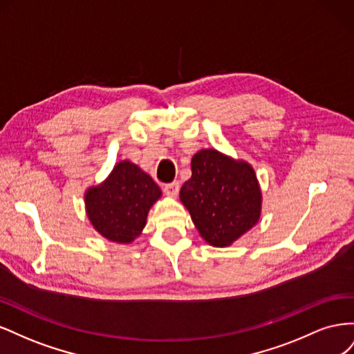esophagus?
I'll return each mask as SVG.
<instances>
[{
	"label": "esophagus",
	"instance_id": "34e87169",
	"mask_svg": "<svg viewBox=\"0 0 354 354\" xmlns=\"http://www.w3.org/2000/svg\"><path fill=\"white\" fill-rule=\"evenodd\" d=\"M178 190H180V185H178V181H173V183H168V185H165V186H164V192H165V195H168V196H171V198L177 196Z\"/></svg>",
	"mask_w": 354,
	"mask_h": 354
}]
</instances>
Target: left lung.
<instances>
[{
	"mask_svg": "<svg viewBox=\"0 0 354 354\" xmlns=\"http://www.w3.org/2000/svg\"><path fill=\"white\" fill-rule=\"evenodd\" d=\"M180 199L201 236L220 248L255 226L261 212L252 167L216 149H203L192 158V177L181 186Z\"/></svg>",
	"mask_w": 354,
	"mask_h": 354,
	"instance_id": "1",
	"label": "left lung"
}]
</instances>
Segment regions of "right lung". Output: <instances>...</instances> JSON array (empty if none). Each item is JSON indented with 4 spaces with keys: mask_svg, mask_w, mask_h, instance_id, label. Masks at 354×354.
I'll return each instance as SVG.
<instances>
[{
    "mask_svg": "<svg viewBox=\"0 0 354 354\" xmlns=\"http://www.w3.org/2000/svg\"><path fill=\"white\" fill-rule=\"evenodd\" d=\"M160 198L152 177L130 160L116 164L100 186L85 194V208L93 227L118 243H130L146 226L147 212Z\"/></svg>",
    "mask_w": 354,
    "mask_h": 354,
    "instance_id": "add662e5",
    "label": "right lung"
}]
</instances>
